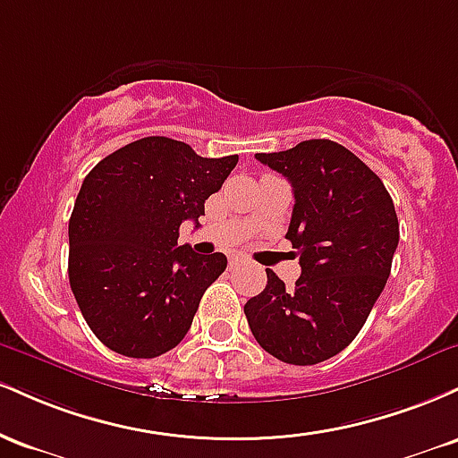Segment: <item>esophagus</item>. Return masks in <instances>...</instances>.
<instances>
[{
    "instance_id": "1",
    "label": "esophagus",
    "mask_w": 458,
    "mask_h": 458,
    "mask_svg": "<svg viewBox=\"0 0 458 458\" xmlns=\"http://www.w3.org/2000/svg\"><path fill=\"white\" fill-rule=\"evenodd\" d=\"M228 262H230V267H236V265H239V262H243V256H239V254L228 256Z\"/></svg>"
}]
</instances>
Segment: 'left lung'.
I'll return each mask as SVG.
<instances>
[{
	"mask_svg": "<svg viewBox=\"0 0 458 458\" xmlns=\"http://www.w3.org/2000/svg\"><path fill=\"white\" fill-rule=\"evenodd\" d=\"M256 159L293 185L286 239L301 276L293 291L271 269L245 303L251 334L267 353L312 366L346 349L379 299L398 247V217L381 178L331 140H306Z\"/></svg>",
	"mask_w": 458,
	"mask_h": 458,
	"instance_id": "1",
	"label": "left lung"
}]
</instances>
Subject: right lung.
<instances>
[{
  "mask_svg": "<svg viewBox=\"0 0 458 458\" xmlns=\"http://www.w3.org/2000/svg\"><path fill=\"white\" fill-rule=\"evenodd\" d=\"M239 157L207 159L185 141L141 138L105 157L83 178L68 222V280L77 306L107 349L157 357L185 338L225 256L178 245L198 224Z\"/></svg>",
  "mask_w": 458,
  "mask_h": 458,
  "instance_id": "add662e5",
  "label": "right lung"
}]
</instances>
